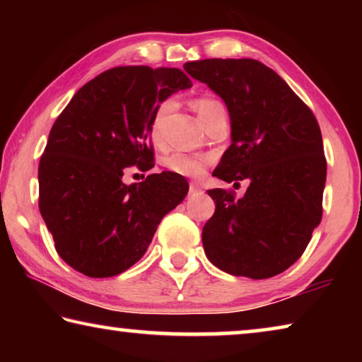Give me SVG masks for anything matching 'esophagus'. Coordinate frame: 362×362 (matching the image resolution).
<instances>
[{
    "mask_svg": "<svg viewBox=\"0 0 362 362\" xmlns=\"http://www.w3.org/2000/svg\"><path fill=\"white\" fill-rule=\"evenodd\" d=\"M203 193V189L198 185V183H189V194H199Z\"/></svg>",
    "mask_w": 362,
    "mask_h": 362,
    "instance_id": "obj_1",
    "label": "esophagus"
}]
</instances>
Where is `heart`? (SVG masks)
<instances>
[{
  "label": "heart",
  "instance_id": "b5f03b06",
  "mask_svg": "<svg viewBox=\"0 0 362 362\" xmlns=\"http://www.w3.org/2000/svg\"><path fill=\"white\" fill-rule=\"evenodd\" d=\"M173 107H174V102L166 100L156 108L155 116H153V121H151V136L155 140H158L159 137V124H161L164 116L173 110ZM194 110L196 113L199 115V118L204 124V122L209 121L214 115L225 110V107L222 105V102L211 99V97H201V99L194 102ZM204 164H206L204 158L196 156V155H188V153H173V155H169L166 159H164V166H166L170 173L183 175V177H199L204 170Z\"/></svg>",
  "mask_w": 362,
  "mask_h": 362
}]
</instances>
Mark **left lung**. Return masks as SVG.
I'll list each match as a JSON object with an SVG mask.
<instances>
[{
    "mask_svg": "<svg viewBox=\"0 0 362 362\" xmlns=\"http://www.w3.org/2000/svg\"><path fill=\"white\" fill-rule=\"evenodd\" d=\"M183 69L228 108L231 145L212 175L249 182L240 199L207 189L216 201L203 228L207 259L233 276H276L300 259L322 217L327 163L320 124L259 60L204 59Z\"/></svg>",
    "mask_w": 362,
    "mask_h": 362,
    "instance_id": "obj_1",
    "label": "left lung"
}]
</instances>
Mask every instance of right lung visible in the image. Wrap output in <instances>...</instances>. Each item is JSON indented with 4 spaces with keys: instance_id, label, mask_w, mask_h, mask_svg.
Instances as JSON below:
<instances>
[{
    "instance_id": "1",
    "label": "right lung",
    "mask_w": 362,
    "mask_h": 362,
    "mask_svg": "<svg viewBox=\"0 0 362 362\" xmlns=\"http://www.w3.org/2000/svg\"><path fill=\"white\" fill-rule=\"evenodd\" d=\"M192 88L179 69L116 66L86 83L49 132L40 159V212L57 254L89 278L116 276L142 259L188 182L163 170L126 185L124 169L153 168L159 103Z\"/></svg>"
}]
</instances>
